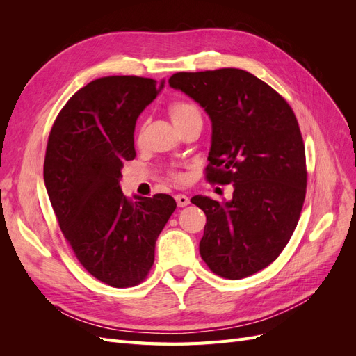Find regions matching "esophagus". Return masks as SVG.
<instances>
[{
	"mask_svg": "<svg viewBox=\"0 0 356 356\" xmlns=\"http://www.w3.org/2000/svg\"><path fill=\"white\" fill-rule=\"evenodd\" d=\"M175 200H177V204H178L179 208H184V207H187V204L190 203V199L186 195H177Z\"/></svg>",
	"mask_w": 356,
	"mask_h": 356,
	"instance_id": "1",
	"label": "esophagus"
}]
</instances>
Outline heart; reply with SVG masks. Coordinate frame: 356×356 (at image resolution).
<instances>
[{
	"label": "heart",
	"mask_w": 356,
	"mask_h": 356,
	"mask_svg": "<svg viewBox=\"0 0 356 356\" xmlns=\"http://www.w3.org/2000/svg\"><path fill=\"white\" fill-rule=\"evenodd\" d=\"M169 114H170V118H172V122H174V124L181 122V120H186V118H188V117L200 115L197 106L195 104L186 102V101H177L174 104H170ZM174 178L177 181H182V179H184V175L175 174Z\"/></svg>",
	"instance_id": "b5f03b06"
}]
</instances>
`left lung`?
Returning a JSON list of instances; mask_svg holds the SVG:
<instances>
[{"instance_id": "left-lung-1", "label": "left lung", "mask_w": 356, "mask_h": 356, "mask_svg": "<svg viewBox=\"0 0 356 356\" xmlns=\"http://www.w3.org/2000/svg\"><path fill=\"white\" fill-rule=\"evenodd\" d=\"M169 86L211 118L208 181L233 184L229 202L191 199L207 215L200 255L215 275L251 276L282 252L303 208L306 154L294 111L270 86L238 68L177 72Z\"/></svg>"}]
</instances>
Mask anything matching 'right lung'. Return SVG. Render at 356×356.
I'll use <instances>...</instances> for the list:
<instances>
[{
	"instance_id": "1",
	"label": "right lung",
	"mask_w": 356,
	"mask_h": 356,
	"mask_svg": "<svg viewBox=\"0 0 356 356\" xmlns=\"http://www.w3.org/2000/svg\"><path fill=\"white\" fill-rule=\"evenodd\" d=\"M165 80L111 75L86 84L58 114L49 135L44 184L59 227L92 276L114 288L143 282L177 202L120 188L124 160H134L139 114Z\"/></svg>"
}]
</instances>
